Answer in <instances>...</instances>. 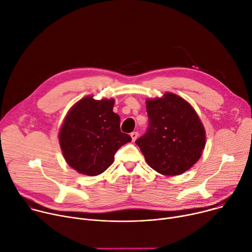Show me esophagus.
I'll list each match as a JSON object with an SVG mask.
<instances>
[{
  "instance_id": "obj_1",
  "label": "esophagus",
  "mask_w": 252,
  "mask_h": 252,
  "mask_svg": "<svg viewBox=\"0 0 252 252\" xmlns=\"http://www.w3.org/2000/svg\"><path fill=\"white\" fill-rule=\"evenodd\" d=\"M138 135H139L138 131H132V132H130V136H131L132 142H134L136 139H138Z\"/></svg>"
}]
</instances>
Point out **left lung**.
<instances>
[{"mask_svg":"<svg viewBox=\"0 0 252 252\" xmlns=\"http://www.w3.org/2000/svg\"><path fill=\"white\" fill-rule=\"evenodd\" d=\"M149 126L135 141L149 166L166 176L181 175L200 158L205 130L194 108L182 97L166 94L147 100Z\"/></svg>","mask_w":252,"mask_h":252,"instance_id":"left-lung-1","label":"left lung"}]
</instances>
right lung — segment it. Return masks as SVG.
I'll return each mask as SVG.
<instances>
[{
	"instance_id": "right-lung-1",
	"label": "right lung",
	"mask_w": 252,
	"mask_h": 252,
	"mask_svg": "<svg viewBox=\"0 0 252 252\" xmlns=\"http://www.w3.org/2000/svg\"><path fill=\"white\" fill-rule=\"evenodd\" d=\"M113 99L86 96L68 112L59 143L67 164L78 173L96 176L113 162L114 154L131 138L121 131V119L112 111Z\"/></svg>"
}]
</instances>
